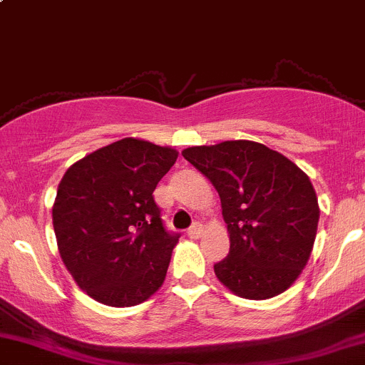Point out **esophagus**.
<instances>
[{
	"mask_svg": "<svg viewBox=\"0 0 365 365\" xmlns=\"http://www.w3.org/2000/svg\"><path fill=\"white\" fill-rule=\"evenodd\" d=\"M200 232H202V224H200V222H193L192 227L188 229V237L190 238H199Z\"/></svg>",
	"mask_w": 365,
	"mask_h": 365,
	"instance_id": "esophagus-1",
	"label": "esophagus"
}]
</instances>
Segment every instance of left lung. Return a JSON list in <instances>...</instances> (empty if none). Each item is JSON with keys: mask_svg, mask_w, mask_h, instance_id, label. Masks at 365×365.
I'll return each mask as SVG.
<instances>
[{"mask_svg": "<svg viewBox=\"0 0 365 365\" xmlns=\"http://www.w3.org/2000/svg\"><path fill=\"white\" fill-rule=\"evenodd\" d=\"M220 195L229 255L215 274L245 299H269L297 279L317 235L319 204L303 170L256 141L182 150Z\"/></svg>", "mask_w": 365, "mask_h": 365, "instance_id": "8db88e82", "label": "left lung"}]
</instances>
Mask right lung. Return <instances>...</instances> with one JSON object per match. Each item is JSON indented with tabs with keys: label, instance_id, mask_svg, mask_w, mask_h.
<instances>
[{
	"label": "right lung",
	"instance_id": "obj_1",
	"mask_svg": "<svg viewBox=\"0 0 365 365\" xmlns=\"http://www.w3.org/2000/svg\"><path fill=\"white\" fill-rule=\"evenodd\" d=\"M175 159L173 148L125 138L62 177L53 204L58 252L98 303L134 307L165 281L180 235L166 229L152 193Z\"/></svg>",
	"mask_w": 365,
	"mask_h": 365
}]
</instances>
